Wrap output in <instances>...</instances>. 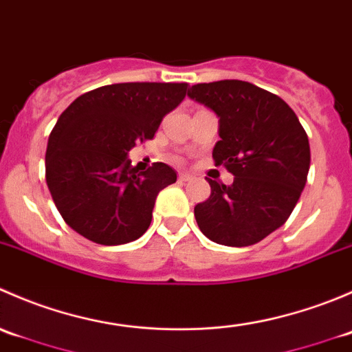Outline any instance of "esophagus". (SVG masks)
I'll return each mask as SVG.
<instances>
[{
    "label": "esophagus",
    "instance_id": "esophagus-1",
    "mask_svg": "<svg viewBox=\"0 0 352 352\" xmlns=\"http://www.w3.org/2000/svg\"><path fill=\"white\" fill-rule=\"evenodd\" d=\"M179 180L180 182H189V180H192V175L187 172H182V173H179Z\"/></svg>",
    "mask_w": 352,
    "mask_h": 352
}]
</instances>
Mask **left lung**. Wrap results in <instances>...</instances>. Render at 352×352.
Returning a JSON list of instances; mask_svg holds the SVG:
<instances>
[{"mask_svg": "<svg viewBox=\"0 0 352 352\" xmlns=\"http://www.w3.org/2000/svg\"><path fill=\"white\" fill-rule=\"evenodd\" d=\"M192 100L219 117L216 165L230 186L208 179L211 196L194 208L201 232L226 247H248L281 228L310 170V144L296 113L278 95L248 81L192 85Z\"/></svg>", "mask_w": 352, "mask_h": 352, "instance_id": "1", "label": "left lung"}]
</instances>
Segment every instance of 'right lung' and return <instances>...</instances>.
<instances>
[{"instance_id":"right-lung-1","label":"right lung","mask_w":352,"mask_h":352,"mask_svg":"<svg viewBox=\"0 0 352 352\" xmlns=\"http://www.w3.org/2000/svg\"><path fill=\"white\" fill-rule=\"evenodd\" d=\"M186 94L187 83L105 85L59 116L47 141L45 180L67 226L100 245L129 243L150 228L156 196L177 173L165 163L138 172L127 155L155 136Z\"/></svg>"}]
</instances>
